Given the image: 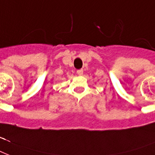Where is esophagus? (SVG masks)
I'll use <instances>...</instances> for the list:
<instances>
[{"mask_svg": "<svg viewBox=\"0 0 155 155\" xmlns=\"http://www.w3.org/2000/svg\"><path fill=\"white\" fill-rule=\"evenodd\" d=\"M77 74H78V75H82L83 74V69H78V70H77Z\"/></svg>", "mask_w": 155, "mask_h": 155, "instance_id": "1", "label": "esophagus"}]
</instances>
